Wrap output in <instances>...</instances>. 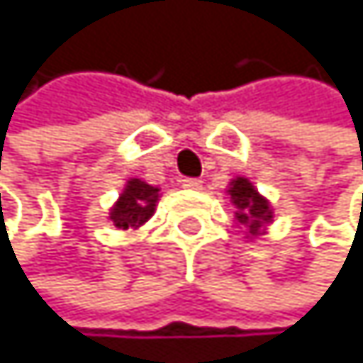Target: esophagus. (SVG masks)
Returning <instances> with one entry per match:
<instances>
[{
  "label": "esophagus",
  "mask_w": 363,
  "mask_h": 363,
  "mask_svg": "<svg viewBox=\"0 0 363 363\" xmlns=\"http://www.w3.org/2000/svg\"><path fill=\"white\" fill-rule=\"evenodd\" d=\"M180 183H183V187H187V189H200L202 187V180L200 178H183Z\"/></svg>",
  "instance_id": "obj_1"
}]
</instances>
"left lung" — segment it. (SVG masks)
<instances>
[{"instance_id": "left-lung-1", "label": "left lung", "mask_w": 363, "mask_h": 363, "mask_svg": "<svg viewBox=\"0 0 363 363\" xmlns=\"http://www.w3.org/2000/svg\"><path fill=\"white\" fill-rule=\"evenodd\" d=\"M228 194L237 206L235 220L242 226H248V230L252 235H259L261 224L272 218V211H270L266 198H261L246 178H235Z\"/></svg>"}]
</instances>
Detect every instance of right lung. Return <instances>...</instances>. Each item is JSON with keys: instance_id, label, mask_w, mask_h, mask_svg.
<instances>
[{"instance_id": "obj_1", "label": "right lung", "mask_w": 363, "mask_h": 363, "mask_svg": "<svg viewBox=\"0 0 363 363\" xmlns=\"http://www.w3.org/2000/svg\"><path fill=\"white\" fill-rule=\"evenodd\" d=\"M159 200V189L145 185L141 180H130L119 196L115 208L111 211V220L117 228H137L155 213Z\"/></svg>"}]
</instances>
